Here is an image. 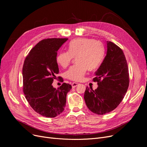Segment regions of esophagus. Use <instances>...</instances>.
Listing matches in <instances>:
<instances>
[{
  "label": "esophagus",
  "mask_w": 147,
  "mask_h": 147,
  "mask_svg": "<svg viewBox=\"0 0 147 147\" xmlns=\"http://www.w3.org/2000/svg\"><path fill=\"white\" fill-rule=\"evenodd\" d=\"M79 84V83H76V82H73L72 84H71V86H72V88H75L76 86H78Z\"/></svg>",
  "instance_id": "obj_1"
}]
</instances>
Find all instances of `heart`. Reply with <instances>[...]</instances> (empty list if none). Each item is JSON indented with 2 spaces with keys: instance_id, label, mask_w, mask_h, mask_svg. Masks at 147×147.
<instances>
[{
  "instance_id": "b5f03b06",
  "label": "heart",
  "mask_w": 147,
  "mask_h": 147,
  "mask_svg": "<svg viewBox=\"0 0 147 147\" xmlns=\"http://www.w3.org/2000/svg\"><path fill=\"white\" fill-rule=\"evenodd\" d=\"M77 65L73 66L65 73V78L73 81L81 80L87 69L94 70L101 64L104 50L99 42L86 38H79L68 45V51H61L56 57L57 64L67 68L73 58H76Z\"/></svg>"
}]
</instances>
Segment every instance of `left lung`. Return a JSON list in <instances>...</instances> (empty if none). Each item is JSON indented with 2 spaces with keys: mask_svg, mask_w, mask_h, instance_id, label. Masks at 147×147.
<instances>
[{
  "mask_svg": "<svg viewBox=\"0 0 147 147\" xmlns=\"http://www.w3.org/2000/svg\"><path fill=\"white\" fill-rule=\"evenodd\" d=\"M93 80L98 83L97 89L86 87L84 95L89 110L98 115L114 110L126 93L129 77L124 53L110 41H107L106 55Z\"/></svg>",
  "mask_w": 147,
  "mask_h": 147,
  "instance_id": "left-lung-1",
  "label": "left lung"
}]
</instances>
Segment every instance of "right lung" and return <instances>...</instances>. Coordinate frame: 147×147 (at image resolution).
Masks as SVG:
<instances>
[{"mask_svg": "<svg viewBox=\"0 0 147 147\" xmlns=\"http://www.w3.org/2000/svg\"><path fill=\"white\" fill-rule=\"evenodd\" d=\"M67 40L52 38L41 40L30 51L23 65L26 98L36 112L46 117H55L63 112L67 94L72 88L65 83L58 89L52 84L59 73L57 52Z\"/></svg>", "mask_w": 147, "mask_h": 147, "instance_id": "right-lung-1", "label": "right lung"}]
</instances>
